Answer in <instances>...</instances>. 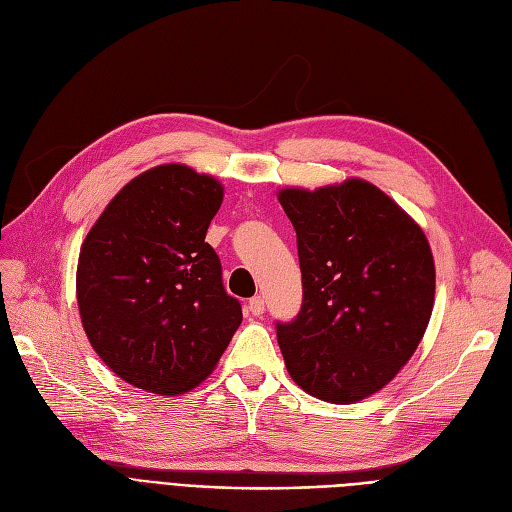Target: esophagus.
<instances>
[{"mask_svg": "<svg viewBox=\"0 0 512 512\" xmlns=\"http://www.w3.org/2000/svg\"><path fill=\"white\" fill-rule=\"evenodd\" d=\"M249 310H251V315H255V317L263 315V310H266V302H263L261 295H255V298H251Z\"/></svg>", "mask_w": 512, "mask_h": 512, "instance_id": "obj_1", "label": "esophagus"}]
</instances>
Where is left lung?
<instances>
[{
    "mask_svg": "<svg viewBox=\"0 0 512 512\" xmlns=\"http://www.w3.org/2000/svg\"><path fill=\"white\" fill-rule=\"evenodd\" d=\"M278 200L298 236L304 291L295 319L276 321L285 366L319 400H364L400 372L430 323V244L366 180L283 189Z\"/></svg>",
    "mask_w": 512,
    "mask_h": 512,
    "instance_id": "1",
    "label": "left lung"
}]
</instances>
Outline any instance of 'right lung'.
<instances>
[{
	"instance_id": "obj_1",
	"label": "right lung",
	"mask_w": 512,
	"mask_h": 512,
	"mask_svg": "<svg viewBox=\"0 0 512 512\" xmlns=\"http://www.w3.org/2000/svg\"><path fill=\"white\" fill-rule=\"evenodd\" d=\"M223 187L187 166L127 183L82 242L76 295L95 353L129 385L174 395L200 385L242 323L206 242Z\"/></svg>"
}]
</instances>
